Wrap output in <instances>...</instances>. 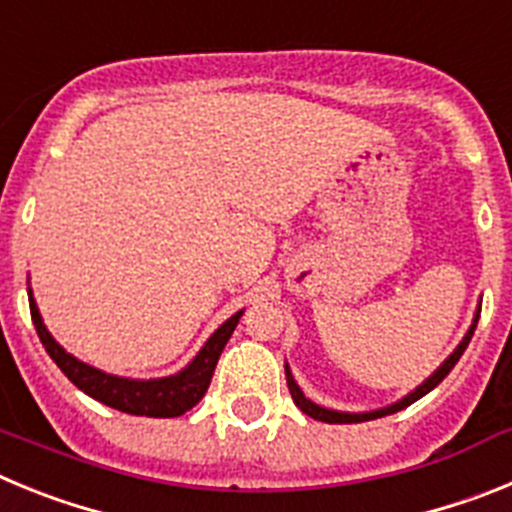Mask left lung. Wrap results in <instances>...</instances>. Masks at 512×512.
Listing matches in <instances>:
<instances>
[{
    "mask_svg": "<svg viewBox=\"0 0 512 512\" xmlns=\"http://www.w3.org/2000/svg\"><path fill=\"white\" fill-rule=\"evenodd\" d=\"M477 320H479V310H477V315H474V320H472V328L467 330V336L461 338L459 346L454 348V354H451L449 359L443 361V364L438 366L436 372H433L431 377L425 379V382L420 384V387H415V390L410 392V395H405V397H402V400L392 402V405H387V408L372 410V413H341V410L320 408V405H315V402L307 400V397L302 395V390H300V387H297L295 377H292V372H289V366H284V374H287V387H289V392H292V400H295V405L302 410V413L310 415V418H315V420H323V423H364V420L384 418V415L397 413V410L413 405L415 400H420V397H423V395H428V392H431L433 387H438V384L443 382V377H446V374H449L451 369H454V364L461 359V354H464V348H467L469 341H472L474 328H477Z\"/></svg>",
    "mask_w": 512,
    "mask_h": 512,
    "instance_id": "obj_1",
    "label": "left lung"
}]
</instances>
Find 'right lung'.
I'll return each mask as SVG.
<instances>
[{
    "label": "right lung",
    "instance_id": "1",
    "mask_svg": "<svg viewBox=\"0 0 512 512\" xmlns=\"http://www.w3.org/2000/svg\"><path fill=\"white\" fill-rule=\"evenodd\" d=\"M27 297H30V315H33L40 343L45 346L48 356L56 361L58 369H61L81 392H87L89 397L99 400L102 405H110V408L128 415H146V418H176V415H184L187 410H192L194 405L205 397L207 387H210L212 382V372H215L217 359L223 354L225 343L233 336L235 325H238V320H241L243 315L241 310L235 312L233 318L225 320V323L207 338L205 346L200 348V354L194 356L182 372L161 379H128L99 372L94 366L84 364V361H79L76 356H71L69 351H66L61 343H56V338L48 333L30 289H27Z\"/></svg>",
    "mask_w": 512,
    "mask_h": 512
}]
</instances>
